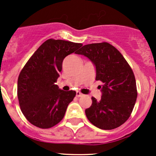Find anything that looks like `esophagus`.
<instances>
[{"label": "esophagus", "mask_w": 156, "mask_h": 156, "mask_svg": "<svg viewBox=\"0 0 156 156\" xmlns=\"http://www.w3.org/2000/svg\"><path fill=\"white\" fill-rule=\"evenodd\" d=\"M82 96H83V94H81L80 91H76V97H82Z\"/></svg>", "instance_id": "obj_1"}]
</instances>
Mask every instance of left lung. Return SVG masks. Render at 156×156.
I'll list each match as a JSON object with an SVG mask.
<instances>
[{"label": "left lung", "mask_w": 156, "mask_h": 156, "mask_svg": "<svg viewBox=\"0 0 156 156\" xmlns=\"http://www.w3.org/2000/svg\"><path fill=\"white\" fill-rule=\"evenodd\" d=\"M75 53L93 62L96 80L103 83L100 101L92 97V105L85 109L87 119L103 130L121 126L130 117L137 97L131 68L122 53L106 42L84 45Z\"/></svg>", "instance_id": "8db88e82"}]
</instances>
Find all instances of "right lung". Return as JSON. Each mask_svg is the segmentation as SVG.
I'll use <instances>...</instances> for the list:
<instances>
[{"label":"right lung","instance_id":"add662e5","mask_svg":"<svg viewBox=\"0 0 156 156\" xmlns=\"http://www.w3.org/2000/svg\"><path fill=\"white\" fill-rule=\"evenodd\" d=\"M81 46V44L49 39L22 69L17 84L19 103L23 114L34 126L50 128L63 119L76 92L62 90L56 82L66 56Z\"/></svg>","mask_w":156,"mask_h":156}]
</instances>
